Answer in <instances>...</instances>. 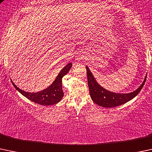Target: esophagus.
Returning a JSON list of instances; mask_svg holds the SVG:
<instances>
[{
    "label": "esophagus",
    "mask_w": 152,
    "mask_h": 152,
    "mask_svg": "<svg viewBox=\"0 0 152 152\" xmlns=\"http://www.w3.org/2000/svg\"><path fill=\"white\" fill-rule=\"evenodd\" d=\"M84 58V56L83 55H78L77 56V57H76V60H83V59Z\"/></svg>",
    "instance_id": "34e87169"
}]
</instances>
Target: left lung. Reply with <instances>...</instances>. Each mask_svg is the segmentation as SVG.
I'll list each match as a JSON object with an SVG mask.
<instances>
[{
    "label": "left lung",
    "instance_id": "left-lung-1",
    "mask_svg": "<svg viewBox=\"0 0 152 152\" xmlns=\"http://www.w3.org/2000/svg\"><path fill=\"white\" fill-rule=\"evenodd\" d=\"M86 68H87V82H88V87L91 98L93 100L94 103H96L97 105L102 107H105V108H111V107L118 106V105L124 104V103L128 102L129 100H132V98H134L139 93L146 80V77L144 81L140 86L139 88H138L134 92H130V93H114V92H109V91L106 90V89L100 87L97 84V81H95V78L92 76L89 68L87 67H86Z\"/></svg>",
    "mask_w": 152,
    "mask_h": 152
}]
</instances>
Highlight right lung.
I'll list each match as a JSON object with an SVG mask.
<instances>
[{
    "label": "right lung",
    "mask_w": 152,
    "mask_h": 152,
    "mask_svg": "<svg viewBox=\"0 0 152 152\" xmlns=\"http://www.w3.org/2000/svg\"><path fill=\"white\" fill-rule=\"evenodd\" d=\"M71 66L72 64L71 63L65 65L59 73L58 76H57L54 82L48 88L41 92H36V93L25 92L17 87L13 82L12 84L16 89H17L22 95L34 103L43 105L56 104L61 100L64 95L63 88H62V79L70 71Z\"/></svg>",
    "instance_id": "right-lung-1"
}]
</instances>
